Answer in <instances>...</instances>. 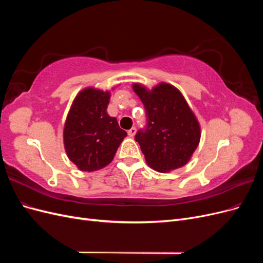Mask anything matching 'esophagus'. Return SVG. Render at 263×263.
<instances>
[{
    "label": "esophagus",
    "mask_w": 263,
    "mask_h": 263,
    "mask_svg": "<svg viewBox=\"0 0 263 263\" xmlns=\"http://www.w3.org/2000/svg\"><path fill=\"white\" fill-rule=\"evenodd\" d=\"M136 128H135V127H132V128L128 130V136L129 137H134L135 136V134H136Z\"/></svg>",
    "instance_id": "1"
}]
</instances>
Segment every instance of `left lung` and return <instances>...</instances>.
Masks as SVG:
<instances>
[{
    "instance_id": "1",
    "label": "left lung",
    "mask_w": 263,
    "mask_h": 263,
    "mask_svg": "<svg viewBox=\"0 0 263 263\" xmlns=\"http://www.w3.org/2000/svg\"><path fill=\"white\" fill-rule=\"evenodd\" d=\"M133 89L146 109L147 126L135 139L148 165L169 172L186 164L200 142L201 128L182 93L168 83L151 91L135 83Z\"/></svg>"
}]
</instances>
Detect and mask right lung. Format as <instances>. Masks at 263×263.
<instances>
[{"label":"right lung","mask_w":263,"mask_h":263,"mask_svg":"<svg viewBox=\"0 0 263 263\" xmlns=\"http://www.w3.org/2000/svg\"><path fill=\"white\" fill-rule=\"evenodd\" d=\"M110 94L94 87L79 93L71 106L63 129L68 158L81 171H97L112 162L127 133L106 109Z\"/></svg>","instance_id":"right-lung-1"}]
</instances>
